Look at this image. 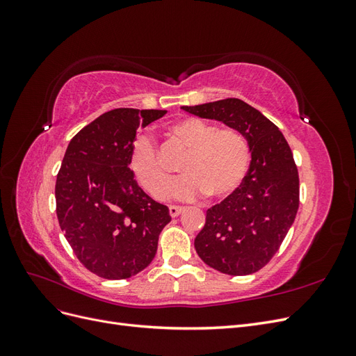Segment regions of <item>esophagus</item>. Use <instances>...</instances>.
Wrapping results in <instances>:
<instances>
[{
	"label": "esophagus",
	"mask_w": 356,
	"mask_h": 356,
	"mask_svg": "<svg viewBox=\"0 0 356 356\" xmlns=\"http://www.w3.org/2000/svg\"><path fill=\"white\" fill-rule=\"evenodd\" d=\"M184 212V208H181V207H169V213H170V217H178L179 213H182Z\"/></svg>",
	"instance_id": "obj_1"
}]
</instances>
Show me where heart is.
Instances as JSON below:
<instances>
[{
  "label": "heart",
  "instance_id": "obj_1",
  "mask_svg": "<svg viewBox=\"0 0 356 356\" xmlns=\"http://www.w3.org/2000/svg\"><path fill=\"white\" fill-rule=\"evenodd\" d=\"M169 132L190 148L181 165L184 175L174 181L169 196L195 200L208 193L211 197L221 199L241 186L250 168L251 148L239 131L218 129L200 118L187 117L172 123ZM129 163L148 193L156 197L165 195L169 174L161 165L152 138L141 135L135 139Z\"/></svg>",
  "mask_w": 356,
  "mask_h": 356
}]
</instances>
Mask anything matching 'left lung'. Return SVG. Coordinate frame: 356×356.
<instances>
[{
	"label": "left lung",
	"mask_w": 356,
	"mask_h": 356,
	"mask_svg": "<svg viewBox=\"0 0 356 356\" xmlns=\"http://www.w3.org/2000/svg\"><path fill=\"white\" fill-rule=\"evenodd\" d=\"M181 108L236 129L250 144L246 177L230 196L207 211L195 248L203 263L221 273H255L276 254L297 215L298 170L291 148L267 117L241 99Z\"/></svg>",
	"instance_id": "8db88e82"
}]
</instances>
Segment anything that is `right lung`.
<instances>
[{
    "label": "right lung",
    "instance_id": "right-lung-1",
    "mask_svg": "<svg viewBox=\"0 0 356 356\" xmlns=\"http://www.w3.org/2000/svg\"><path fill=\"white\" fill-rule=\"evenodd\" d=\"M165 110L117 108L75 135L56 178V213L80 263L104 279L143 272L157 252L169 209L138 186L129 168L138 127Z\"/></svg>",
    "mask_w": 356,
    "mask_h": 356
}]
</instances>
